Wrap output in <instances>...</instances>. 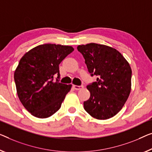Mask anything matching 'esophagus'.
<instances>
[{
  "label": "esophagus",
  "instance_id": "obj_1",
  "mask_svg": "<svg viewBox=\"0 0 152 152\" xmlns=\"http://www.w3.org/2000/svg\"><path fill=\"white\" fill-rule=\"evenodd\" d=\"M73 87H74V89H75V90H79V89H83L84 87H83V85H80V86H78V85H73Z\"/></svg>",
  "mask_w": 152,
  "mask_h": 152
}]
</instances>
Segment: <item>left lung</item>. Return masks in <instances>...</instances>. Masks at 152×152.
<instances>
[{
  "label": "left lung",
  "instance_id": "obj_1",
  "mask_svg": "<svg viewBox=\"0 0 152 152\" xmlns=\"http://www.w3.org/2000/svg\"><path fill=\"white\" fill-rule=\"evenodd\" d=\"M91 76L96 82L87 86L90 98L84 102V108L98 119H107L117 114L128 98L131 91L132 70L128 61L116 49L91 43L80 45Z\"/></svg>",
  "mask_w": 152,
  "mask_h": 152
}]
</instances>
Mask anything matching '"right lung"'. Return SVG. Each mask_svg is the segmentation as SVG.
Segmentation results:
<instances>
[{"instance_id": "obj_1", "label": "right lung", "mask_w": 152, "mask_h": 152, "mask_svg": "<svg viewBox=\"0 0 152 152\" xmlns=\"http://www.w3.org/2000/svg\"><path fill=\"white\" fill-rule=\"evenodd\" d=\"M73 51L72 46L42 44L20 59L14 72L17 94L24 108L33 116L47 118L61 108L72 85L59 83L58 65Z\"/></svg>"}]
</instances>
